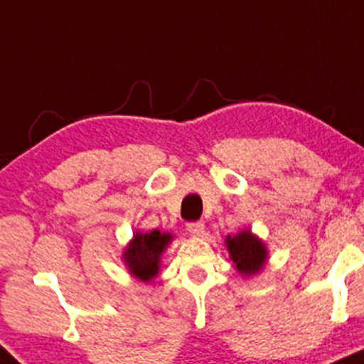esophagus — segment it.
Here are the masks:
<instances>
[{
    "instance_id": "obj_1",
    "label": "esophagus",
    "mask_w": 364,
    "mask_h": 364,
    "mask_svg": "<svg viewBox=\"0 0 364 364\" xmlns=\"http://www.w3.org/2000/svg\"><path fill=\"white\" fill-rule=\"evenodd\" d=\"M187 230H189L191 234H193L194 237L203 235V232H204V223H203V222H191V223H187Z\"/></svg>"
}]
</instances>
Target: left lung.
I'll list each match as a JSON object with an SVG mask.
<instances>
[{"label":"left lung","instance_id":"left-lung-1","mask_svg":"<svg viewBox=\"0 0 364 364\" xmlns=\"http://www.w3.org/2000/svg\"><path fill=\"white\" fill-rule=\"evenodd\" d=\"M225 246L235 270L240 275L251 277L263 270L268 256L267 246L251 230L246 228L234 237L228 235L225 239Z\"/></svg>","mask_w":364,"mask_h":364}]
</instances>
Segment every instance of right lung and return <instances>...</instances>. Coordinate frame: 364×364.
Listing matches in <instances>:
<instances>
[{"mask_svg":"<svg viewBox=\"0 0 364 364\" xmlns=\"http://www.w3.org/2000/svg\"><path fill=\"white\" fill-rule=\"evenodd\" d=\"M171 239L173 237L168 232L166 234H161L160 230L146 232V234L136 232L122 255L130 275L142 282L153 280L160 272L161 255Z\"/></svg>","mask_w":364,"mask_h":364,"instance_id":"1","label":"right lung"}]
</instances>
